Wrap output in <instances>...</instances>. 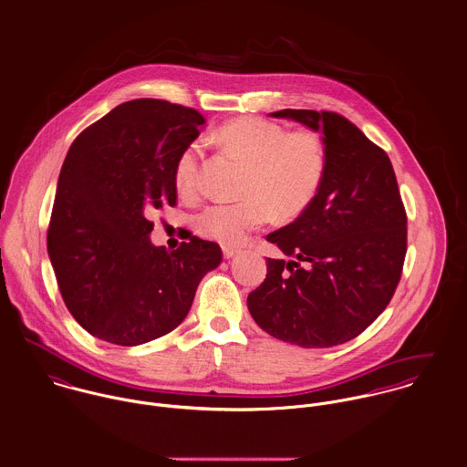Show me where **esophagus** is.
I'll use <instances>...</instances> for the list:
<instances>
[{"label":"esophagus","mask_w":467,"mask_h":467,"mask_svg":"<svg viewBox=\"0 0 467 467\" xmlns=\"http://www.w3.org/2000/svg\"><path fill=\"white\" fill-rule=\"evenodd\" d=\"M239 254V250L237 248H232V246H223V255H224V259H232V257H235Z\"/></svg>","instance_id":"obj_1"}]
</instances>
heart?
Listing matches in <instances>:
<instances>
[{
  "label": "heart",
  "instance_id": "b5f03b06",
  "mask_svg": "<svg viewBox=\"0 0 467 467\" xmlns=\"http://www.w3.org/2000/svg\"><path fill=\"white\" fill-rule=\"evenodd\" d=\"M215 136L250 171L243 185L244 200L212 202L198 212L194 228L204 239L226 246L241 244L269 224L275 212L295 217L318 196L327 169L326 145L318 134L289 133L280 124L244 117L226 122ZM201 154L202 145L196 140L178 156L174 182L180 192L196 191Z\"/></svg>",
  "mask_w": 467,
  "mask_h": 467
}]
</instances>
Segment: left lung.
I'll list each match as a JSON object with an SVG mask.
<instances>
[{
    "mask_svg": "<svg viewBox=\"0 0 467 467\" xmlns=\"http://www.w3.org/2000/svg\"><path fill=\"white\" fill-rule=\"evenodd\" d=\"M324 134L327 169L315 201L266 239L289 257L267 259L248 309L273 337L306 348L345 343L390 304L406 255V212L387 152L331 111L282 109Z\"/></svg>",
    "mask_w": 467,
    "mask_h": 467,
    "instance_id": "obj_1",
    "label": "left lung"
}]
</instances>
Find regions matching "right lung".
Segmentation results:
<instances>
[{
    "label": "right lung",
    "instance_id": "right-lung-1",
    "mask_svg": "<svg viewBox=\"0 0 467 467\" xmlns=\"http://www.w3.org/2000/svg\"><path fill=\"white\" fill-rule=\"evenodd\" d=\"M202 124L192 108L138 99L71 143L47 244L67 311L95 337L134 347L174 331L221 265L217 243L192 235L169 254L149 239V213L176 204L174 167Z\"/></svg>",
    "mask_w": 467,
    "mask_h": 467
}]
</instances>
